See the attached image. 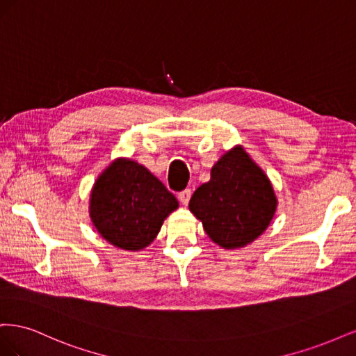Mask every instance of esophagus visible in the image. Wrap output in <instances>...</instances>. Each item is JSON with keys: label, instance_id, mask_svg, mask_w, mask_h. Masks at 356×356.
<instances>
[{"label": "esophagus", "instance_id": "34e87169", "mask_svg": "<svg viewBox=\"0 0 356 356\" xmlns=\"http://www.w3.org/2000/svg\"><path fill=\"white\" fill-rule=\"evenodd\" d=\"M191 188H186V190H182L179 195H178V199H179V202L182 203V204H187L188 202H190V197H191Z\"/></svg>", "mask_w": 356, "mask_h": 356}]
</instances>
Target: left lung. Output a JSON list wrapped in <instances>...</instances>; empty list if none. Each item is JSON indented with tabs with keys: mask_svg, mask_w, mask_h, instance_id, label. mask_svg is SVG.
<instances>
[{
	"mask_svg": "<svg viewBox=\"0 0 356 356\" xmlns=\"http://www.w3.org/2000/svg\"><path fill=\"white\" fill-rule=\"evenodd\" d=\"M188 207L215 243L234 250L267 229L276 197L264 172L236 147L213 165L211 179L195 191Z\"/></svg>",
	"mask_w": 356,
	"mask_h": 356,
	"instance_id": "obj_1",
	"label": "left lung"
}]
</instances>
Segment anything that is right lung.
Here are the masks:
<instances>
[{
    "label": "right lung",
    "instance_id": "add662e5",
    "mask_svg": "<svg viewBox=\"0 0 356 356\" xmlns=\"http://www.w3.org/2000/svg\"><path fill=\"white\" fill-rule=\"evenodd\" d=\"M178 208L175 196L144 166L117 160L96 179L90 217L105 241L126 251L152 243L168 215Z\"/></svg>",
    "mask_w": 356,
    "mask_h": 356
}]
</instances>
